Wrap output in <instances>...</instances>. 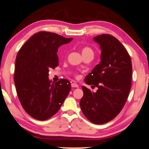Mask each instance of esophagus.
I'll list each match as a JSON object with an SVG mask.
<instances>
[{
    "mask_svg": "<svg viewBox=\"0 0 149 149\" xmlns=\"http://www.w3.org/2000/svg\"><path fill=\"white\" fill-rule=\"evenodd\" d=\"M71 86H72V88H79V85L76 84V83H74V82L71 83Z\"/></svg>",
    "mask_w": 149,
    "mask_h": 149,
    "instance_id": "esophagus-1",
    "label": "esophagus"
}]
</instances>
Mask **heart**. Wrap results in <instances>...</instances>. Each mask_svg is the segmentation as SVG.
I'll use <instances>...</instances> for the list:
<instances>
[{
	"label": "heart",
	"mask_w": 149,
	"mask_h": 149,
	"mask_svg": "<svg viewBox=\"0 0 149 149\" xmlns=\"http://www.w3.org/2000/svg\"><path fill=\"white\" fill-rule=\"evenodd\" d=\"M93 54V51L91 47L86 46L82 49V54Z\"/></svg>",
	"instance_id": "heart-1"
}]
</instances>
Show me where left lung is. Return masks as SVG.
I'll list each match as a JSON object with an SVG mask.
<instances>
[{"label":"left lung","mask_w":149,"mask_h":149,"mask_svg":"<svg viewBox=\"0 0 149 149\" xmlns=\"http://www.w3.org/2000/svg\"><path fill=\"white\" fill-rule=\"evenodd\" d=\"M102 50L100 63L85 78L96 92L82 86L80 102L83 113L96 124L108 123L121 111L131 86L132 63L123 45L116 37L102 34L93 38Z\"/></svg>","instance_id":"left-lung-1"}]
</instances>
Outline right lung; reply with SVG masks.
Returning a JSON list of instances; mask_svg holds the SVG:
<instances>
[{
    "instance_id": "obj_1",
    "label": "right lung",
    "mask_w": 149,
    "mask_h": 149,
    "mask_svg": "<svg viewBox=\"0 0 149 149\" xmlns=\"http://www.w3.org/2000/svg\"><path fill=\"white\" fill-rule=\"evenodd\" d=\"M72 39L40 32L31 37L17 54L14 77L17 95L24 110L34 119L45 120L54 116L70 91L67 79L54 82L48 75L50 68L58 66V47Z\"/></svg>"
}]
</instances>
